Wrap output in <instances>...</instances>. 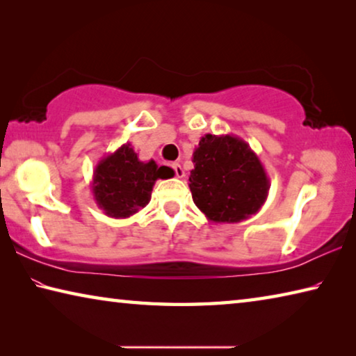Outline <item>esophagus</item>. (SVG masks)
<instances>
[{
	"mask_svg": "<svg viewBox=\"0 0 356 356\" xmlns=\"http://www.w3.org/2000/svg\"><path fill=\"white\" fill-rule=\"evenodd\" d=\"M172 170L176 171V176L179 177V179H182L184 176H185V170L182 166H180L179 163H172Z\"/></svg>",
	"mask_w": 356,
	"mask_h": 356,
	"instance_id": "34e87169",
	"label": "esophagus"
}]
</instances>
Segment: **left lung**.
<instances>
[{
	"mask_svg": "<svg viewBox=\"0 0 356 356\" xmlns=\"http://www.w3.org/2000/svg\"><path fill=\"white\" fill-rule=\"evenodd\" d=\"M190 191L212 222H240L267 201L270 179L254 150L234 135H204L193 152Z\"/></svg>",
	"mask_w": 356,
	"mask_h": 356,
	"instance_id": "1",
	"label": "left lung"
}]
</instances>
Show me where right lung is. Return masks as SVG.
Listing matches in <instances>:
<instances>
[{"label": "right lung", "mask_w": 356, "mask_h": 356, "mask_svg": "<svg viewBox=\"0 0 356 356\" xmlns=\"http://www.w3.org/2000/svg\"><path fill=\"white\" fill-rule=\"evenodd\" d=\"M174 171L154 160L141 161L131 144H122L102 159L94 170L92 196L99 209L111 218H129L146 207L159 179H170Z\"/></svg>", "instance_id": "add662e5"}]
</instances>
